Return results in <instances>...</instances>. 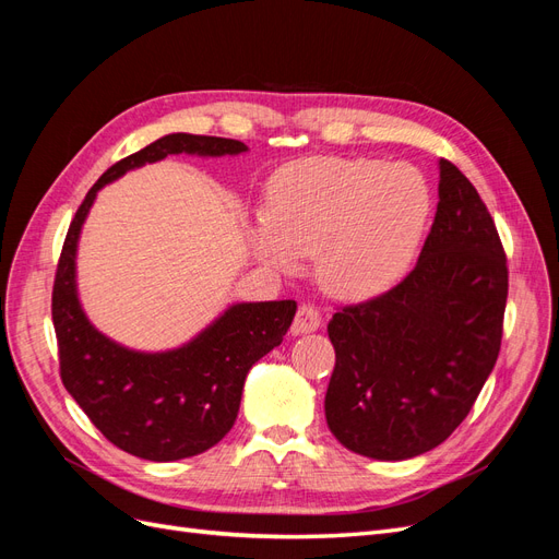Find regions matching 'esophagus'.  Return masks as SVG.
I'll use <instances>...</instances> for the list:
<instances>
[{
	"instance_id": "1",
	"label": "esophagus",
	"mask_w": 559,
	"mask_h": 559,
	"mask_svg": "<svg viewBox=\"0 0 559 559\" xmlns=\"http://www.w3.org/2000/svg\"><path fill=\"white\" fill-rule=\"evenodd\" d=\"M321 326V314L317 312V308H312V306H306V302H302V306L298 308V312H296V319H294V333L296 335H302V333H312V331H317Z\"/></svg>"
}]
</instances>
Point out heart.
<instances>
[{
  "label": "heart",
  "instance_id": "1",
  "mask_svg": "<svg viewBox=\"0 0 559 559\" xmlns=\"http://www.w3.org/2000/svg\"><path fill=\"white\" fill-rule=\"evenodd\" d=\"M431 191L415 167L321 156L270 179L265 218L249 230L257 257L294 273L314 253L319 284L337 298H376L405 275L425 238Z\"/></svg>",
  "mask_w": 559,
  "mask_h": 559
}]
</instances>
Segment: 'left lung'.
<instances>
[{"instance_id":"obj_1","label":"left lung","mask_w":559,"mask_h":559,"mask_svg":"<svg viewBox=\"0 0 559 559\" xmlns=\"http://www.w3.org/2000/svg\"><path fill=\"white\" fill-rule=\"evenodd\" d=\"M438 207L413 273L335 312L326 425L347 450L403 462L462 425L501 347L509 270L473 183L438 160Z\"/></svg>"}]
</instances>
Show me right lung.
Instances as JSON below:
<instances>
[{
  "label": "right lung",
  "instance_id": "obj_1",
  "mask_svg": "<svg viewBox=\"0 0 559 559\" xmlns=\"http://www.w3.org/2000/svg\"><path fill=\"white\" fill-rule=\"evenodd\" d=\"M238 140L170 132L111 165L88 191L67 230L53 286V326L67 392L93 425L140 460L177 462L214 448L233 429L251 366L289 331L296 300L233 302L191 341L144 352L111 341L81 306L76 253L97 193L146 163L167 156L247 154Z\"/></svg>",
  "mask_w": 559,
  "mask_h": 559
}]
</instances>
